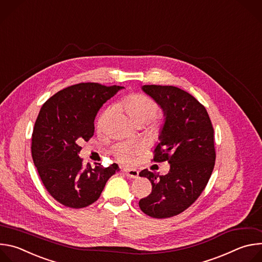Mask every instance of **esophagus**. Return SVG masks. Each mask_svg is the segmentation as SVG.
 <instances>
[{"label":"esophagus","mask_w":262,"mask_h":262,"mask_svg":"<svg viewBox=\"0 0 262 262\" xmlns=\"http://www.w3.org/2000/svg\"><path fill=\"white\" fill-rule=\"evenodd\" d=\"M123 171L125 172L126 176L129 177V178H138L139 177V171L136 170V169H127L126 168Z\"/></svg>","instance_id":"obj_1"}]
</instances>
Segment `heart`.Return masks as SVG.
<instances>
[{
    "label": "heart",
    "mask_w": 262,
    "mask_h": 262,
    "mask_svg": "<svg viewBox=\"0 0 262 262\" xmlns=\"http://www.w3.org/2000/svg\"><path fill=\"white\" fill-rule=\"evenodd\" d=\"M116 107L124 111L130 120L137 125H143L152 120L158 114V104L154 99L141 93H135L125 96L117 104ZM114 108L105 107L97 118V128L102 129L113 116ZM140 147L136 143L120 142L112 148V152L121 162H130L139 154Z\"/></svg>",
    "instance_id": "obj_1"
}]
</instances>
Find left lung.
<instances>
[{"label": "left lung", "mask_w": 262, "mask_h": 262, "mask_svg": "<svg viewBox=\"0 0 262 262\" xmlns=\"http://www.w3.org/2000/svg\"><path fill=\"white\" fill-rule=\"evenodd\" d=\"M142 90L164 111L154 161L168 162L170 171L166 175L140 172L150 180L152 191L139 206L151 217H171L190 207L210 178L215 161L213 127L204 105L184 90L160 85H144Z\"/></svg>", "instance_id": "1"}]
</instances>
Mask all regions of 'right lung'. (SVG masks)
I'll return each mask as SVG.
<instances>
[{"label": "right lung", "mask_w": 262, "mask_h": 262, "mask_svg": "<svg viewBox=\"0 0 262 262\" xmlns=\"http://www.w3.org/2000/svg\"><path fill=\"white\" fill-rule=\"evenodd\" d=\"M123 88L80 83L57 92L41 106L32 134V158L46 189L64 206L83 208L94 203L118 171L116 164L84 166L79 143L90 140L97 112Z\"/></svg>", "instance_id": "right-lung-1"}]
</instances>
